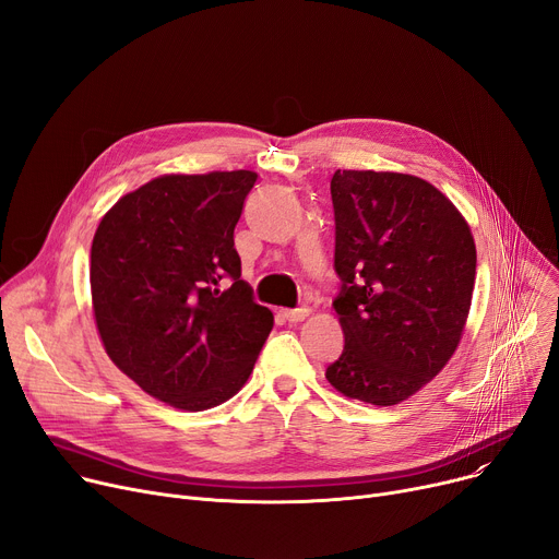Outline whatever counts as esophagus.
I'll return each mask as SVG.
<instances>
[{
	"label": "esophagus",
	"mask_w": 559,
	"mask_h": 559,
	"mask_svg": "<svg viewBox=\"0 0 559 559\" xmlns=\"http://www.w3.org/2000/svg\"><path fill=\"white\" fill-rule=\"evenodd\" d=\"M308 314H310V308H306V306L283 310V317L289 321V324H297V321H304Z\"/></svg>",
	"instance_id": "34e87169"
}]
</instances>
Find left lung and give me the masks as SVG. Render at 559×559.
<instances>
[{"instance_id": "8db88e82", "label": "left lung", "mask_w": 559, "mask_h": 559, "mask_svg": "<svg viewBox=\"0 0 559 559\" xmlns=\"http://www.w3.org/2000/svg\"><path fill=\"white\" fill-rule=\"evenodd\" d=\"M331 197L344 350L326 378L348 399L396 405L455 354L476 283L474 235L419 176L337 169Z\"/></svg>"}]
</instances>
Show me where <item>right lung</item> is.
I'll list each match as a JSON object with an SVG mask.
<instances>
[{
    "mask_svg": "<svg viewBox=\"0 0 559 559\" xmlns=\"http://www.w3.org/2000/svg\"><path fill=\"white\" fill-rule=\"evenodd\" d=\"M255 171L165 174L104 215L91 249L108 358L171 407H215L253 371L274 314L240 278L233 230Z\"/></svg>",
    "mask_w": 559,
    "mask_h": 559,
    "instance_id": "obj_1",
    "label": "right lung"
}]
</instances>
